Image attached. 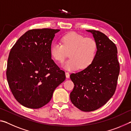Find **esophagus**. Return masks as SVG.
Segmentation results:
<instances>
[{
    "mask_svg": "<svg viewBox=\"0 0 131 131\" xmlns=\"http://www.w3.org/2000/svg\"><path fill=\"white\" fill-rule=\"evenodd\" d=\"M65 75H66V78H69L70 77V74H69V73L68 72H65Z\"/></svg>",
    "mask_w": 131,
    "mask_h": 131,
    "instance_id": "esophagus-1",
    "label": "esophagus"
}]
</instances>
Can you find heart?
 Listing matches in <instances>:
<instances>
[{
  "label": "heart",
  "instance_id": "b5f03b06",
  "mask_svg": "<svg viewBox=\"0 0 131 131\" xmlns=\"http://www.w3.org/2000/svg\"><path fill=\"white\" fill-rule=\"evenodd\" d=\"M61 41L62 44H52L50 54L54 60L62 63L69 53L70 58L63 65L66 69H85L94 61L97 48L94 39L72 32L62 37Z\"/></svg>",
  "mask_w": 131,
  "mask_h": 131
}]
</instances>
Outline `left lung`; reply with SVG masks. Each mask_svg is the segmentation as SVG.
I'll list each match as a JSON object with an SVG mask.
<instances>
[{
    "label": "left lung",
    "instance_id": "obj_1",
    "mask_svg": "<svg viewBox=\"0 0 131 131\" xmlns=\"http://www.w3.org/2000/svg\"><path fill=\"white\" fill-rule=\"evenodd\" d=\"M92 33L97 43L94 61L89 67L70 77L74 87L70 94L72 103L83 112L98 109L116 91L119 73L116 46L107 36L95 30Z\"/></svg>",
    "mask_w": 131,
    "mask_h": 131
}]
</instances>
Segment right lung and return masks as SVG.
Here are the masks:
<instances>
[{"label": "right lung", "mask_w": 131, "mask_h": 131, "mask_svg": "<svg viewBox=\"0 0 131 131\" xmlns=\"http://www.w3.org/2000/svg\"><path fill=\"white\" fill-rule=\"evenodd\" d=\"M52 29L29 30L19 37L8 55L6 76L13 95L25 107L39 108L47 104L65 80V72L51 59Z\"/></svg>", "instance_id": "1"}]
</instances>
